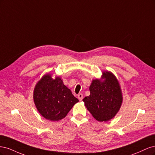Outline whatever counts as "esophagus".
<instances>
[{
	"instance_id": "34e87169",
	"label": "esophagus",
	"mask_w": 155,
	"mask_h": 155,
	"mask_svg": "<svg viewBox=\"0 0 155 155\" xmlns=\"http://www.w3.org/2000/svg\"><path fill=\"white\" fill-rule=\"evenodd\" d=\"M78 98L79 101H81L83 98V95L82 94H79L78 95Z\"/></svg>"
}]
</instances>
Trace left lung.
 I'll list each match as a JSON object with an SVG mask.
<instances>
[{
  "mask_svg": "<svg viewBox=\"0 0 155 155\" xmlns=\"http://www.w3.org/2000/svg\"><path fill=\"white\" fill-rule=\"evenodd\" d=\"M91 94L83 101L92 116L99 121L113 118L123 101L118 79L110 72H103L101 79H94L89 87Z\"/></svg>",
  "mask_w": 155,
  "mask_h": 155,
  "instance_id": "1",
  "label": "left lung"
}]
</instances>
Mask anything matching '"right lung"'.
Wrapping results in <instances>:
<instances>
[{
    "label": "right lung",
    "mask_w": 155,
    "mask_h": 155,
    "mask_svg": "<svg viewBox=\"0 0 155 155\" xmlns=\"http://www.w3.org/2000/svg\"><path fill=\"white\" fill-rule=\"evenodd\" d=\"M34 100L37 109L45 118L59 121L67 115L79 101L59 77L53 79L47 74L38 81L34 88Z\"/></svg>",
    "instance_id": "right-lung-1"
}]
</instances>
